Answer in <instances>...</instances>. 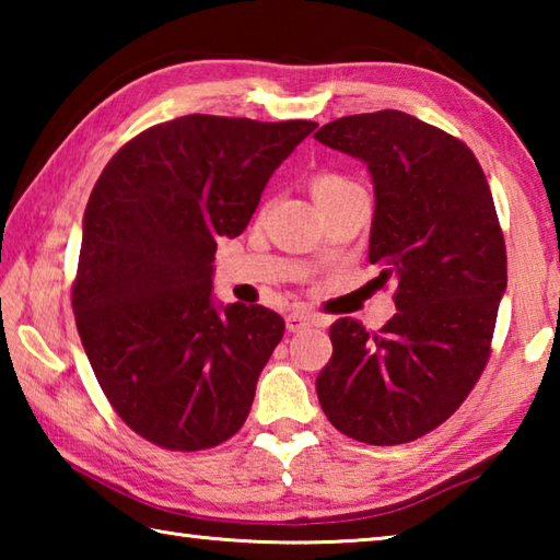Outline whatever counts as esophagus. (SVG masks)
<instances>
[{
	"mask_svg": "<svg viewBox=\"0 0 560 560\" xmlns=\"http://www.w3.org/2000/svg\"><path fill=\"white\" fill-rule=\"evenodd\" d=\"M314 324V316H308L306 311H291V314L287 316V328L291 330V334H296V330L306 328Z\"/></svg>",
	"mask_w": 560,
	"mask_h": 560,
	"instance_id": "esophagus-1",
	"label": "esophagus"
}]
</instances>
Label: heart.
<instances>
[{
    "label": "heart",
    "mask_w": 560,
    "mask_h": 560,
    "mask_svg": "<svg viewBox=\"0 0 560 560\" xmlns=\"http://www.w3.org/2000/svg\"><path fill=\"white\" fill-rule=\"evenodd\" d=\"M311 192H314L318 207H326L343 200V197L363 192V189H360V185L353 183V179L340 173H318L311 179Z\"/></svg>",
    "instance_id": "heart-1"
}]
</instances>
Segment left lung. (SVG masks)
<instances>
[{"mask_svg":"<svg viewBox=\"0 0 560 560\" xmlns=\"http://www.w3.org/2000/svg\"><path fill=\"white\" fill-rule=\"evenodd\" d=\"M318 143L365 163L375 212L368 259L397 287V314L368 330L330 326L318 402L348 438L402 444L442 424L485 371L506 246L485 173L462 140L402 110L338 118Z\"/></svg>","mask_w":560,"mask_h":560,"instance_id":"left-lung-1","label":"left lung"}]
</instances>
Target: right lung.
Instances as JSON below:
<instances>
[{
    "mask_svg": "<svg viewBox=\"0 0 560 560\" xmlns=\"http://www.w3.org/2000/svg\"><path fill=\"white\" fill-rule=\"evenodd\" d=\"M314 130L192 113L140 132L101 173L71 303L103 393L140 438L197 452L244 424L283 318L214 301L217 240L246 230L273 170Z\"/></svg>",
    "mask_w": 560,
    "mask_h": 560,
    "instance_id": "right-lung-1",
    "label": "right lung"
}]
</instances>
